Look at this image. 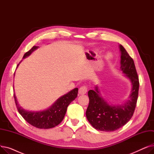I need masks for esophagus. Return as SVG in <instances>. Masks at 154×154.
<instances>
[{
	"label": "esophagus",
	"mask_w": 154,
	"mask_h": 154,
	"mask_svg": "<svg viewBox=\"0 0 154 154\" xmlns=\"http://www.w3.org/2000/svg\"><path fill=\"white\" fill-rule=\"evenodd\" d=\"M87 92V87L85 85H83L82 87H80L79 90V93L80 95H83L85 94Z\"/></svg>",
	"instance_id": "esophagus-1"
}]
</instances>
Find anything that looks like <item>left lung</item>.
<instances>
[{
	"label": "left lung",
	"mask_w": 154,
	"mask_h": 154,
	"mask_svg": "<svg viewBox=\"0 0 154 154\" xmlns=\"http://www.w3.org/2000/svg\"><path fill=\"white\" fill-rule=\"evenodd\" d=\"M120 69L131 80L132 88L130 99L122 106H112L101 97L98 91L88 92L89 103L86 110V116L90 124L100 131L113 132L126 124L133 116L139 95V81L134 60L124 47L120 45Z\"/></svg>",
	"instance_id": "left-lung-1"
}]
</instances>
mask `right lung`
<instances>
[{
    "label": "right lung",
    "instance_id": "add662e5",
    "mask_svg": "<svg viewBox=\"0 0 154 154\" xmlns=\"http://www.w3.org/2000/svg\"><path fill=\"white\" fill-rule=\"evenodd\" d=\"M37 47V46H33L30 50L24 54L23 58L29 56ZM77 94L78 88H75L68 94L60 97L49 109L42 112H37L23 109L19 106L14 94V97L16 107L19 114L29 124L38 128H51L58 125L62 122L66 113L68 106L77 97Z\"/></svg>",
    "mask_w": 154,
    "mask_h": 154
}]
</instances>
